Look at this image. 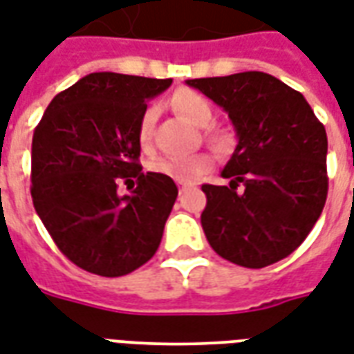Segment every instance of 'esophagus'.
Listing matches in <instances>:
<instances>
[{"instance_id":"34e87169","label":"esophagus","mask_w":354,"mask_h":354,"mask_svg":"<svg viewBox=\"0 0 354 354\" xmlns=\"http://www.w3.org/2000/svg\"><path fill=\"white\" fill-rule=\"evenodd\" d=\"M192 187H193L192 184H180V193L187 192V189H192Z\"/></svg>"}]
</instances>
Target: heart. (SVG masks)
I'll return each mask as SVG.
<instances>
[{"instance_id":"obj_1","label":"heart","mask_w":354,"mask_h":354,"mask_svg":"<svg viewBox=\"0 0 354 354\" xmlns=\"http://www.w3.org/2000/svg\"><path fill=\"white\" fill-rule=\"evenodd\" d=\"M172 108L176 109L180 115H184L189 123L195 127H208L214 111L210 102L203 96V94L184 88V91H178L172 96ZM155 119H157V109L147 108L138 121V142L144 147L151 144L153 138V127ZM212 142L218 149L225 147V138L222 134H214ZM212 157L208 153H197V155H185V157H159L157 161L151 162L149 169L162 174V176L170 178L174 182H182V184H192L195 180H199L205 172L210 170L212 167Z\"/></svg>"}]
</instances>
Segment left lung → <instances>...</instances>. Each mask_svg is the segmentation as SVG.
Segmentation results:
<instances>
[{
    "label": "left lung",
    "instance_id": "1",
    "mask_svg": "<svg viewBox=\"0 0 354 354\" xmlns=\"http://www.w3.org/2000/svg\"><path fill=\"white\" fill-rule=\"evenodd\" d=\"M230 115L237 147L230 185H203L201 225L225 260L260 269L301 245L328 193L324 124L304 94L263 72L185 81Z\"/></svg>",
    "mask_w": 354,
    "mask_h": 354
}]
</instances>
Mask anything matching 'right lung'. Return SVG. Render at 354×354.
<instances>
[{
    "label": "right lung",
    "instance_id": "right-lung-1",
    "mask_svg": "<svg viewBox=\"0 0 354 354\" xmlns=\"http://www.w3.org/2000/svg\"><path fill=\"white\" fill-rule=\"evenodd\" d=\"M172 80L96 72L57 94L32 140V201L60 252L100 277L153 258L174 207V180L142 172L138 121ZM119 179L137 180L121 198Z\"/></svg>",
    "mask_w": 354,
    "mask_h": 354
}]
</instances>
